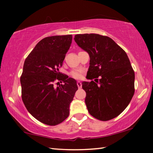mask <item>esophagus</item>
Returning <instances> with one entry per match:
<instances>
[{"label":"esophagus","instance_id":"obj_1","mask_svg":"<svg viewBox=\"0 0 153 153\" xmlns=\"http://www.w3.org/2000/svg\"><path fill=\"white\" fill-rule=\"evenodd\" d=\"M77 87L79 88H82V83L80 82L79 81H77Z\"/></svg>","mask_w":153,"mask_h":153}]
</instances>
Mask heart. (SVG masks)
Here are the masks:
<instances>
[{"label": "heart", "instance_id": "obj_1", "mask_svg": "<svg viewBox=\"0 0 153 153\" xmlns=\"http://www.w3.org/2000/svg\"><path fill=\"white\" fill-rule=\"evenodd\" d=\"M71 77H73L74 78L80 79L82 77V74L79 71L75 70V71H73L71 72Z\"/></svg>", "mask_w": 153, "mask_h": 153}]
</instances>
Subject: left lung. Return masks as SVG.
Returning a JSON list of instances; mask_svg holds the SVG:
<instances>
[{"label": "left lung", "mask_w": 153, "mask_h": 153, "mask_svg": "<svg viewBox=\"0 0 153 153\" xmlns=\"http://www.w3.org/2000/svg\"><path fill=\"white\" fill-rule=\"evenodd\" d=\"M80 48L89 54L90 67L82 88L89 113L100 121L117 117L132 98L135 74L128 55L115 41L106 36L84 33L75 36Z\"/></svg>", "instance_id": "left-lung-1"}]
</instances>
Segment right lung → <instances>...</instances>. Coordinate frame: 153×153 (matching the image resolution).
I'll list each match as a JSON object with an SVG mask.
<instances>
[{
    "label": "right lung",
    "mask_w": 153,
    "mask_h": 153,
    "mask_svg": "<svg viewBox=\"0 0 153 153\" xmlns=\"http://www.w3.org/2000/svg\"><path fill=\"white\" fill-rule=\"evenodd\" d=\"M71 41V34L43 38L24 62L20 77L22 100L33 117L48 126L58 125L67 118L78 89L76 80L59 71ZM55 81L64 84L55 88Z\"/></svg>",
    "instance_id": "add662e5"
}]
</instances>
